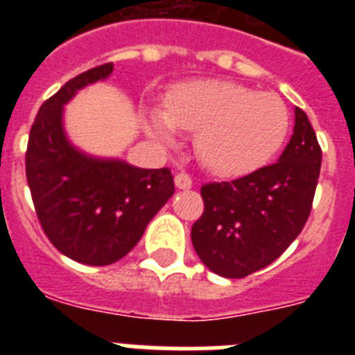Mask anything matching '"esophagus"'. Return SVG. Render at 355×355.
Instances as JSON below:
<instances>
[{
    "mask_svg": "<svg viewBox=\"0 0 355 355\" xmlns=\"http://www.w3.org/2000/svg\"><path fill=\"white\" fill-rule=\"evenodd\" d=\"M174 183L175 187L181 188V190H188V188H192V178H190L187 172H180V174H175Z\"/></svg>",
    "mask_w": 355,
    "mask_h": 355,
    "instance_id": "34e87169",
    "label": "esophagus"
}]
</instances>
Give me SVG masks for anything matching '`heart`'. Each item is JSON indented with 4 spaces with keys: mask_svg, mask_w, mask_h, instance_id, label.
Listing matches in <instances>:
<instances>
[{
    "mask_svg": "<svg viewBox=\"0 0 355 355\" xmlns=\"http://www.w3.org/2000/svg\"><path fill=\"white\" fill-rule=\"evenodd\" d=\"M150 135L171 142L175 130L197 131L196 150L209 171L245 174L281 147L290 117L281 97L227 80H197L168 92L165 112H150Z\"/></svg>",
    "mask_w": 355,
    "mask_h": 355,
    "instance_id": "1",
    "label": "heart"
}]
</instances>
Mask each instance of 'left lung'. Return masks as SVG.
<instances>
[{
	"instance_id": "left-lung-1",
	"label": "left lung",
	"mask_w": 355,
	"mask_h": 355,
	"mask_svg": "<svg viewBox=\"0 0 355 355\" xmlns=\"http://www.w3.org/2000/svg\"><path fill=\"white\" fill-rule=\"evenodd\" d=\"M322 149L304 110L279 162L233 181L200 187L205 211L192 225L200 261L222 277L241 279L281 256L311 213Z\"/></svg>"
}]
</instances>
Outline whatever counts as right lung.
Masks as SVG:
<instances>
[{"mask_svg":"<svg viewBox=\"0 0 355 355\" xmlns=\"http://www.w3.org/2000/svg\"><path fill=\"white\" fill-rule=\"evenodd\" d=\"M112 71V62L89 69L46 99L31 124L24 158L31 200L46 236L67 258L92 266L124 258L174 193L171 168L90 158L65 139V103Z\"/></svg>","mask_w":355,"mask_h":355,"instance_id":"add662e5","label":"right lung"}]
</instances>
